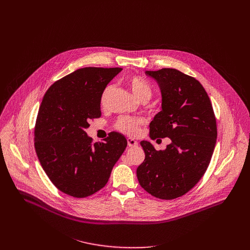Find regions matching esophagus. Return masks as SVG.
Masks as SVG:
<instances>
[{
	"label": "esophagus",
	"mask_w": 250,
	"mask_h": 250,
	"mask_svg": "<svg viewBox=\"0 0 250 250\" xmlns=\"http://www.w3.org/2000/svg\"><path fill=\"white\" fill-rule=\"evenodd\" d=\"M127 143H128V146L129 147H135L138 145V142L135 141L134 139H131V138H128L127 139Z\"/></svg>",
	"instance_id": "esophagus-1"
}]
</instances>
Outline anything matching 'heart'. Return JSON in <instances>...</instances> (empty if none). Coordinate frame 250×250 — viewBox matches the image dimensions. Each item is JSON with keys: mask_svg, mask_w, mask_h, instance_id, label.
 <instances>
[{"mask_svg": "<svg viewBox=\"0 0 250 250\" xmlns=\"http://www.w3.org/2000/svg\"><path fill=\"white\" fill-rule=\"evenodd\" d=\"M127 83L132 91V93L134 94V96L139 100H148L151 97L152 94V90L149 86V84L143 80L141 77H130L127 80ZM114 89V85L113 84H108L102 95H101V105L103 107L107 106L108 99L112 93ZM142 124V120L141 119H133V118H129V117H120L116 124L115 127L118 131L127 134L129 136H136L139 133V127Z\"/></svg>", "mask_w": 250, "mask_h": 250, "instance_id": "obj_1", "label": "heart"}]
</instances>
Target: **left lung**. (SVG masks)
I'll return each instance as SVG.
<instances>
[{
    "mask_svg": "<svg viewBox=\"0 0 250 250\" xmlns=\"http://www.w3.org/2000/svg\"><path fill=\"white\" fill-rule=\"evenodd\" d=\"M159 84L161 110L150 122L152 140L169 138L165 150L141 142L145 153L137 169L140 185L155 197L174 199L204 175L216 142V122L210 98L194 78L173 68L145 71Z\"/></svg>",
    "mask_w": 250,
    "mask_h": 250,
    "instance_id": "left-lung-1",
    "label": "left lung"
}]
</instances>
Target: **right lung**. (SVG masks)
I'll list each match as a JSON object with an SVG mask.
<instances>
[{
	"instance_id": "add662e5",
	"label": "right lung",
	"mask_w": 250,
	"mask_h": 250,
	"mask_svg": "<svg viewBox=\"0 0 250 250\" xmlns=\"http://www.w3.org/2000/svg\"><path fill=\"white\" fill-rule=\"evenodd\" d=\"M121 68L84 67L56 82L38 110L35 147L51 182L73 197H86L105 187L127 146L112 132L104 143H92L85 130L101 116V95Z\"/></svg>"
}]
</instances>
